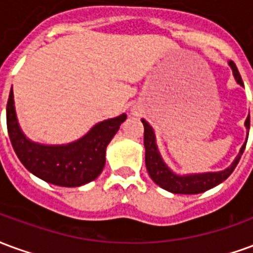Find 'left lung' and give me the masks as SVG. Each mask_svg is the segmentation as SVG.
Segmentation results:
<instances>
[{
  "label": "left lung",
  "instance_id": "left-lung-1",
  "mask_svg": "<svg viewBox=\"0 0 253 253\" xmlns=\"http://www.w3.org/2000/svg\"><path fill=\"white\" fill-rule=\"evenodd\" d=\"M232 70H233L234 78L240 85H244L241 76H240L237 67L234 62H229ZM143 123V143H145V163H146V169H148L149 175L152 177V180L164 190L173 192V194H201L205 191L210 190L212 187L218 186L219 183L226 180L229 176L232 175L234 168L239 164L241 154L244 153V149L247 142L243 145V148L240 150L239 156L236 157L233 164L229 168L221 172H210V173H201V175H187V176H179L175 175L172 170L164 164V161L160 156L157 146H156V141H154V132L152 127L149 126L146 121H142ZM245 127L250 131V116L245 121Z\"/></svg>",
  "mask_w": 253,
  "mask_h": 253
}]
</instances>
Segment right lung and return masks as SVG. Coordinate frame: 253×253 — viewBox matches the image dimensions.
<instances>
[{
  "label": "right lung",
  "mask_w": 253,
  "mask_h": 253,
  "mask_svg": "<svg viewBox=\"0 0 253 253\" xmlns=\"http://www.w3.org/2000/svg\"><path fill=\"white\" fill-rule=\"evenodd\" d=\"M126 115L100 122L90 131L66 146H44L28 141L20 130L13 105V90L6 104V126L14 152L31 173L61 187H78L94 180L105 164V149Z\"/></svg>",
  "instance_id": "obj_1"
}]
</instances>
